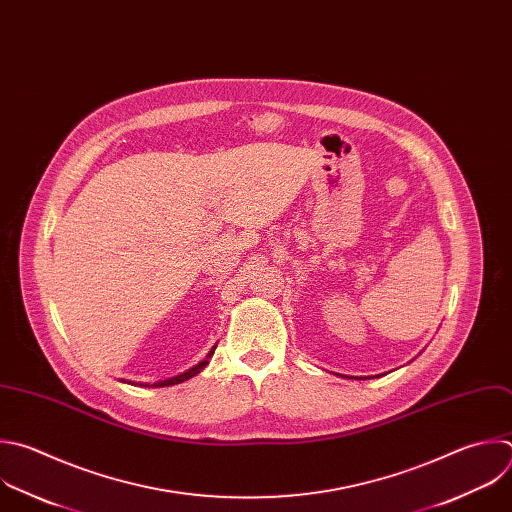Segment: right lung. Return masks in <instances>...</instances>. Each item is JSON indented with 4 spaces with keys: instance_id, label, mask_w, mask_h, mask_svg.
I'll list each match as a JSON object with an SVG mask.
<instances>
[{
    "instance_id": "1",
    "label": "right lung",
    "mask_w": 512,
    "mask_h": 512,
    "mask_svg": "<svg viewBox=\"0 0 512 512\" xmlns=\"http://www.w3.org/2000/svg\"><path fill=\"white\" fill-rule=\"evenodd\" d=\"M215 352V350H213ZM213 352L209 354V356H213ZM209 362L207 360H203L199 366H195V368H191L189 372H185V374H181V376H175V378H170V380H162V382H156V384H152L150 388H164V386H175V384H181V382H185V380H189V378H193V376H197L205 366H207ZM140 386H146L148 388V384H140Z\"/></svg>"
}]
</instances>
